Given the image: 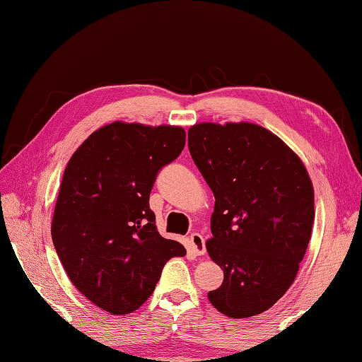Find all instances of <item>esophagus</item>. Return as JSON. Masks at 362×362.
I'll use <instances>...</instances> for the list:
<instances>
[{
	"mask_svg": "<svg viewBox=\"0 0 362 362\" xmlns=\"http://www.w3.org/2000/svg\"><path fill=\"white\" fill-rule=\"evenodd\" d=\"M188 240H189V244H192V252L194 255L206 254V241H204L203 235H199V233H192Z\"/></svg>",
	"mask_w": 362,
	"mask_h": 362,
	"instance_id": "obj_1",
	"label": "esophagus"
}]
</instances>
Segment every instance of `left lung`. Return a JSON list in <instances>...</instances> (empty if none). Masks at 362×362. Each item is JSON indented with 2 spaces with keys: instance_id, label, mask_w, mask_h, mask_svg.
Returning <instances> with one entry per match:
<instances>
[{
  "instance_id": "8db88e82",
  "label": "left lung",
  "mask_w": 362,
  "mask_h": 362,
  "mask_svg": "<svg viewBox=\"0 0 362 362\" xmlns=\"http://www.w3.org/2000/svg\"><path fill=\"white\" fill-rule=\"evenodd\" d=\"M188 148L216 198L207 252L223 283L209 302L230 317L260 315L289 289L308 247V173L283 140L250 122L194 124Z\"/></svg>"
}]
</instances>
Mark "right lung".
<instances>
[{
	"instance_id": "right-lung-1",
	"label": "right lung",
	"mask_w": 362,
	"mask_h": 362,
	"mask_svg": "<svg viewBox=\"0 0 362 362\" xmlns=\"http://www.w3.org/2000/svg\"><path fill=\"white\" fill-rule=\"evenodd\" d=\"M185 131L112 122L84 140L66 164L52 217V243L73 286L99 308L142 306L166 262L185 247L158 233L150 193L180 155Z\"/></svg>"
}]
</instances>
